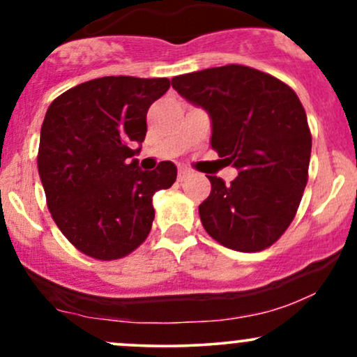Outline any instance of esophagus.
<instances>
[{"mask_svg": "<svg viewBox=\"0 0 357 357\" xmlns=\"http://www.w3.org/2000/svg\"><path fill=\"white\" fill-rule=\"evenodd\" d=\"M190 174H191L190 169H186V167H179V171H178V181H184V179H186Z\"/></svg>", "mask_w": 357, "mask_h": 357, "instance_id": "esophagus-1", "label": "esophagus"}]
</instances>
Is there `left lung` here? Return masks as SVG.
Returning <instances> with one entry per match:
<instances>
[{
    "mask_svg": "<svg viewBox=\"0 0 357 357\" xmlns=\"http://www.w3.org/2000/svg\"><path fill=\"white\" fill-rule=\"evenodd\" d=\"M211 116V147L238 169L230 184L208 176L204 230L223 247L261 252L296 218L309 179L312 134L297 93L270 73L223 65L171 80Z\"/></svg>",
    "mask_w": 357,
    "mask_h": 357,
    "instance_id": "obj_1",
    "label": "left lung"
}]
</instances>
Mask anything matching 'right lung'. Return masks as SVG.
Segmentation results:
<instances>
[{"label":"right lung","instance_id":"1","mask_svg":"<svg viewBox=\"0 0 357 357\" xmlns=\"http://www.w3.org/2000/svg\"><path fill=\"white\" fill-rule=\"evenodd\" d=\"M169 79L100 77L68 89L52 102L42 124L38 173L47 206L65 238L84 255L117 260L149 235L153 196L176 181L171 161L154 171L129 162L142 142L151 104Z\"/></svg>","mask_w":357,"mask_h":357}]
</instances>
